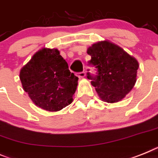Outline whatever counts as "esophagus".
<instances>
[{"label": "esophagus", "mask_w": 158, "mask_h": 158, "mask_svg": "<svg viewBox=\"0 0 158 158\" xmlns=\"http://www.w3.org/2000/svg\"><path fill=\"white\" fill-rule=\"evenodd\" d=\"M77 76L79 77H81V78H84L86 76V73L85 72H81V73H77Z\"/></svg>", "instance_id": "esophagus-1"}]
</instances>
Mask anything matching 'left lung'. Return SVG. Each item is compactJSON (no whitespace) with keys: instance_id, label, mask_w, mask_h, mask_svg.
<instances>
[{"instance_id":"left-lung-1","label":"left lung","mask_w":158,"mask_h":158,"mask_svg":"<svg viewBox=\"0 0 158 158\" xmlns=\"http://www.w3.org/2000/svg\"><path fill=\"white\" fill-rule=\"evenodd\" d=\"M90 64L98 68V76L88 73L102 101L107 103L121 102L134 87L139 64L134 56L110 40H101L87 48Z\"/></svg>"}]
</instances>
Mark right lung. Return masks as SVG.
<instances>
[{"mask_svg":"<svg viewBox=\"0 0 158 158\" xmlns=\"http://www.w3.org/2000/svg\"><path fill=\"white\" fill-rule=\"evenodd\" d=\"M20 80L32 102L44 110L60 111L73 102L78 77L71 73L57 48L37 51L21 68Z\"/></svg>","mask_w":158,"mask_h":158,"instance_id":"obj_1","label":"right lung"}]
</instances>
